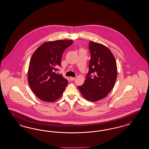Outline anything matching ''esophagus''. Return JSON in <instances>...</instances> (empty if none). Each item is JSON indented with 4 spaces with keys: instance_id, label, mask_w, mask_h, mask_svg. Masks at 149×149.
I'll use <instances>...</instances> for the list:
<instances>
[{
    "instance_id": "34e87169",
    "label": "esophagus",
    "mask_w": 149,
    "mask_h": 149,
    "mask_svg": "<svg viewBox=\"0 0 149 149\" xmlns=\"http://www.w3.org/2000/svg\"><path fill=\"white\" fill-rule=\"evenodd\" d=\"M70 80H71V81H73V80H74L75 79V77H70Z\"/></svg>"
}]
</instances>
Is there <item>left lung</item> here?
<instances>
[{
  "instance_id": "obj_1",
  "label": "left lung",
  "mask_w": 149,
  "mask_h": 149,
  "mask_svg": "<svg viewBox=\"0 0 149 149\" xmlns=\"http://www.w3.org/2000/svg\"><path fill=\"white\" fill-rule=\"evenodd\" d=\"M89 49V70L84 84L77 88L85 99L96 102L113 89L117 78V65L112 52L105 46L90 41Z\"/></svg>"
}]
</instances>
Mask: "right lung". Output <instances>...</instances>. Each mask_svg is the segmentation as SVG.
<instances>
[{"label": "right lung", "instance_id": "add662e5", "mask_svg": "<svg viewBox=\"0 0 149 149\" xmlns=\"http://www.w3.org/2000/svg\"><path fill=\"white\" fill-rule=\"evenodd\" d=\"M72 42L68 40L46 42L32 55L28 81L33 93L41 100L53 102L63 95L68 81L54 72L58 70L56 67H61L63 52Z\"/></svg>", "mask_w": 149, "mask_h": 149}]
</instances>
